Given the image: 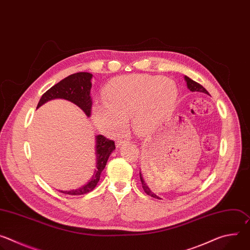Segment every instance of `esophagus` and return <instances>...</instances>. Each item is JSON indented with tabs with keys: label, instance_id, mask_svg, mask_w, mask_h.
Wrapping results in <instances>:
<instances>
[{
	"label": "esophagus",
	"instance_id": "obj_1",
	"mask_svg": "<svg viewBox=\"0 0 250 250\" xmlns=\"http://www.w3.org/2000/svg\"><path fill=\"white\" fill-rule=\"evenodd\" d=\"M128 140H126V139H123V140H118L117 141V147H120L121 146H123V145H126V144H128Z\"/></svg>",
	"mask_w": 250,
	"mask_h": 250
}]
</instances>
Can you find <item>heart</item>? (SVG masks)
<instances>
[{
	"mask_svg": "<svg viewBox=\"0 0 250 250\" xmlns=\"http://www.w3.org/2000/svg\"><path fill=\"white\" fill-rule=\"evenodd\" d=\"M176 99V86L169 79L138 75L119 77L104 89V104L94 105L92 119L101 131L116 136L125 130V119L130 117L133 128L145 134L171 112Z\"/></svg>",
	"mask_w": 250,
	"mask_h": 250,
	"instance_id": "heart-1",
	"label": "heart"
}]
</instances>
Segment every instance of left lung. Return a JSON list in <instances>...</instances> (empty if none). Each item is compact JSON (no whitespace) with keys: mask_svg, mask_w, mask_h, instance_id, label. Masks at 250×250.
Returning a JSON list of instances; mask_svg holds the SVG:
<instances>
[{"mask_svg":"<svg viewBox=\"0 0 250 250\" xmlns=\"http://www.w3.org/2000/svg\"><path fill=\"white\" fill-rule=\"evenodd\" d=\"M184 79H185V81L187 82V88H188L191 92H200V93H205V94L208 95V92L202 85H200L199 83L195 82L194 80H192L191 78H189V77H187V76H185ZM139 177H140V181H141V184H142V188H144L145 192H146L147 195H149V196H151V197H153V198L159 199V197L156 196V195L150 190V188L148 187V185L146 184V176L144 177V175H142L141 171H139Z\"/></svg>","mask_w":250,"mask_h":250,"instance_id":"1","label":"left lung"}]
</instances>
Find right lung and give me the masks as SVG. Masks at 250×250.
Returning a JSON list of instances; mask_svg holds the SVG:
<instances>
[{
	"mask_svg": "<svg viewBox=\"0 0 250 250\" xmlns=\"http://www.w3.org/2000/svg\"><path fill=\"white\" fill-rule=\"evenodd\" d=\"M93 75L88 72H79L61 80L59 83L47 90L41 98L37 109L43 104L54 99H64L75 104L89 118L91 116L92 98L91 80ZM96 170L91 179L83 186L69 191H59L67 195H84L91 192L98 184L102 171L104 169L111 153L116 149L115 142L105 138L102 134L96 135Z\"/></svg>",
	"mask_w": 250,
	"mask_h": 250,
	"instance_id": "right-lung-1",
	"label": "right lung"
}]
</instances>
